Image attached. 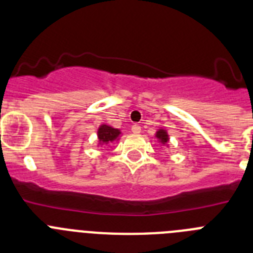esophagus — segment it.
Returning a JSON list of instances; mask_svg holds the SVG:
<instances>
[{"label": "esophagus", "instance_id": "esophagus-1", "mask_svg": "<svg viewBox=\"0 0 253 253\" xmlns=\"http://www.w3.org/2000/svg\"><path fill=\"white\" fill-rule=\"evenodd\" d=\"M131 131H133L134 134H139L140 131H142V128H140V125L134 124L133 126H131Z\"/></svg>", "mask_w": 253, "mask_h": 253}]
</instances>
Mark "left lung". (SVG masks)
I'll use <instances>...</instances> for the list:
<instances>
[{"label":"left lung","mask_w":253,"mask_h":253,"mask_svg":"<svg viewBox=\"0 0 253 253\" xmlns=\"http://www.w3.org/2000/svg\"><path fill=\"white\" fill-rule=\"evenodd\" d=\"M156 137H157L162 143H167V140H169V135H167L166 131L162 130V129L157 131V135H156Z\"/></svg>","instance_id":"left-lung-1"}]
</instances>
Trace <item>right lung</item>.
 Instances as JSON below:
<instances>
[{"label":"right lung","mask_w":253,"mask_h":253,"mask_svg":"<svg viewBox=\"0 0 253 253\" xmlns=\"http://www.w3.org/2000/svg\"><path fill=\"white\" fill-rule=\"evenodd\" d=\"M120 131L118 129H114L109 125H101L99 128V140L101 143H105V144H109V143L114 142L116 138L119 137Z\"/></svg>","instance_id":"add662e5"}]
</instances>
